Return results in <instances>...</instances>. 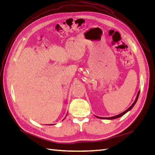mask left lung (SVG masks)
Listing matches in <instances>:
<instances>
[{
    "mask_svg": "<svg viewBox=\"0 0 155 155\" xmlns=\"http://www.w3.org/2000/svg\"><path fill=\"white\" fill-rule=\"evenodd\" d=\"M139 94H140V91H138V93H137V96H136V100H135L133 104H132V105H131L130 107H129V108L128 109H127L125 111H124V112H122V113H120V114H118V115H116V116L111 117H97V116H95V117H97L98 119H108V120H112V119H117V118H119V117H120L123 116V115H124L125 114H126L127 112L128 111L131 110L132 109V108H133V107L134 106V105L136 104V102H137V99H138Z\"/></svg>",
    "mask_w": 155,
    "mask_h": 155,
    "instance_id": "left-lung-1",
    "label": "left lung"
}]
</instances>
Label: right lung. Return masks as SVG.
Here are the masks:
<instances>
[{"label": "right lung", "mask_w": 155, "mask_h": 155, "mask_svg": "<svg viewBox=\"0 0 155 155\" xmlns=\"http://www.w3.org/2000/svg\"><path fill=\"white\" fill-rule=\"evenodd\" d=\"M66 116H67V114H66Z\"/></svg>", "instance_id": "right-lung-1"}]
</instances>
